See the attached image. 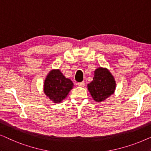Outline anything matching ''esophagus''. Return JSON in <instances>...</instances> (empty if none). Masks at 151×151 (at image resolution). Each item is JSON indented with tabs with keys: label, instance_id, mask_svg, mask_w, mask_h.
Here are the masks:
<instances>
[{
	"label": "esophagus",
	"instance_id": "1",
	"mask_svg": "<svg viewBox=\"0 0 151 151\" xmlns=\"http://www.w3.org/2000/svg\"><path fill=\"white\" fill-rule=\"evenodd\" d=\"M78 85L80 86V87H83L85 85V83H84V82H78Z\"/></svg>",
	"mask_w": 151,
	"mask_h": 151
}]
</instances>
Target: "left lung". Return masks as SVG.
<instances>
[{
  "label": "left lung",
  "mask_w": 151,
  "mask_h": 151,
  "mask_svg": "<svg viewBox=\"0 0 151 151\" xmlns=\"http://www.w3.org/2000/svg\"><path fill=\"white\" fill-rule=\"evenodd\" d=\"M87 88L93 99L100 102L114 93L116 82L108 69L98 67L95 70L93 81L87 84Z\"/></svg>",
  "instance_id": "8db88e82"
}]
</instances>
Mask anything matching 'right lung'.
Returning <instances> with one entry per match:
<instances>
[{
    "label": "right lung",
    "mask_w": 151,
    "mask_h": 151,
    "mask_svg": "<svg viewBox=\"0 0 151 151\" xmlns=\"http://www.w3.org/2000/svg\"><path fill=\"white\" fill-rule=\"evenodd\" d=\"M73 83L59 69L49 72L44 82L45 94L54 103H60L73 88Z\"/></svg>",
    "instance_id": "add662e5"
}]
</instances>
